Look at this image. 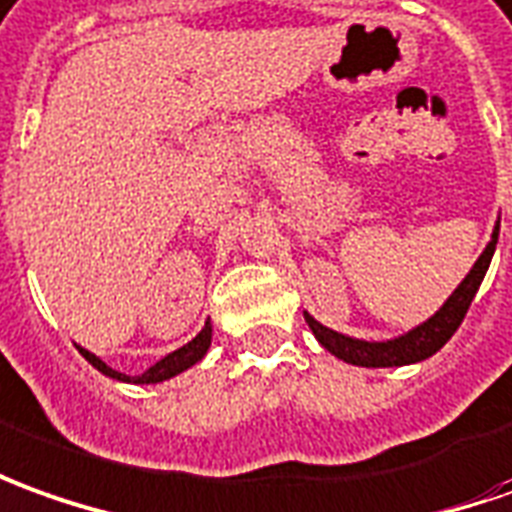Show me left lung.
<instances>
[{"label": "left lung", "instance_id": "left-lung-1", "mask_svg": "<svg viewBox=\"0 0 512 512\" xmlns=\"http://www.w3.org/2000/svg\"><path fill=\"white\" fill-rule=\"evenodd\" d=\"M496 239H499V228L493 231V239L488 242V248L482 250V256L471 267V273L463 278V284L451 292L449 301L440 306V312H435V317H429L418 329H412L410 334H404L398 340H387V343L354 340V337H345V334H337V331L320 326L312 315H306V323H309V329H312V334L320 340L323 348H329L334 357L343 359V362H351V365L393 368V365L421 362V359L432 357L435 351H440L451 340V334L460 329L465 312H468V306L474 301L482 278L488 273V264H491L493 250H496Z\"/></svg>", "mask_w": 512, "mask_h": 512}]
</instances>
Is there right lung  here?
Masks as SVG:
<instances>
[{
    "label": "right lung",
    "instance_id": "add662e5",
    "mask_svg": "<svg viewBox=\"0 0 512 512\" xmlns=\"http://www.w3.org/2000/svg\"><path fill=\"white\" fill-rule=\"evenodd\" d=\"M211 345V323H206L203 326V331L197 334L192 343H186L183 348H178V351H172L169 357H164L161 362H155L153 368H147L142 373V376H125V373H119V370L108 368L105 362H102L100 357H94L91 351H86V348H80V354L94 365V368L100 370V373H105V376H111V379H122V382H136V384H155V382H164V379H172V376H178L181 370L192 368L195 362H200L203 359V354L209 351Z\"/></svg>",
    "mask_w": 512,
    "mask_h": 512
}]
</instances>
